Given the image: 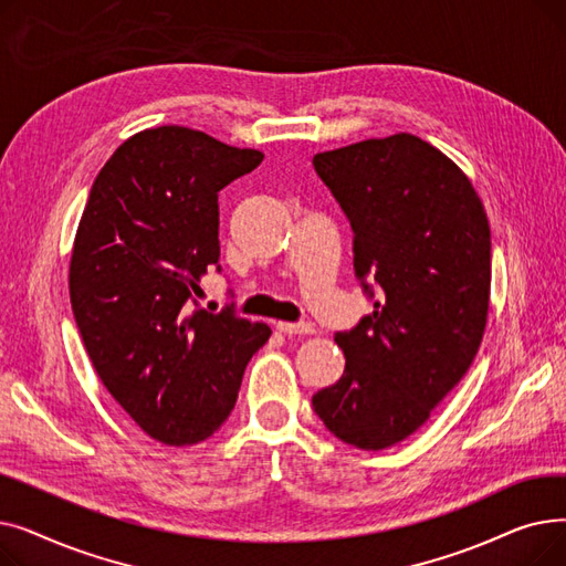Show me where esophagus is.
<instances>
[{
    "mask_svg": "<svg viewBox=\"0 0 566 566\" xmlns=\"http://www.w3.org/2000/svg\"><path fill=\"white\" fill-rule=\"evenodd\" d=\"M277 331L284 335H314V325L298 321V323H289V321H280Z\"/></svg>",
    "mask_w": 566,
    "mask_h": 566,
    "instance_id": "34e87169",
    "label": "esophagus"
}]
</instances>
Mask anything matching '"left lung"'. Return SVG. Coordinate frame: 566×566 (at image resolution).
Masks as SVG:
<instances>
[{"mask_svg": "<svg viewBox=\"0 0 566 566\" xmlns=\"http://www.w3.org/2000/svg\"><path fill=\"white\" fill-rule=\"evenodd\" d=\"M353 229V265L374 312L337 333L342 378L312 397L339 440L388 450L418 431L480 350L491 229L468 176L410 133L314 156Z\"/></svg>", "mask_w": 566, "mask_h": 566, "instance_id": "obj_1", "label": "left lung"}]
</instances>
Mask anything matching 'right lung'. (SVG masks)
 Masks as SVG:
<instances>
[{
    "mask_svg": "<svg viewBox=\"0 0 566 566\" xmlns=\"http://www.w3.org/2000/svg\"><path fill=\"white\" fill-rule=\"evenodd\" d=\"M263 160L184 126L128 137L98 171L75 233L69 289L107 392L165 444L213 436L233 410L265 323L195 307L220 271L218 192Z\"/></svg>",
    "mask_w": 566,
    "mask_h": 566,
    "instance_id": "1",
    "label": "right lung"
}]
</instances>
